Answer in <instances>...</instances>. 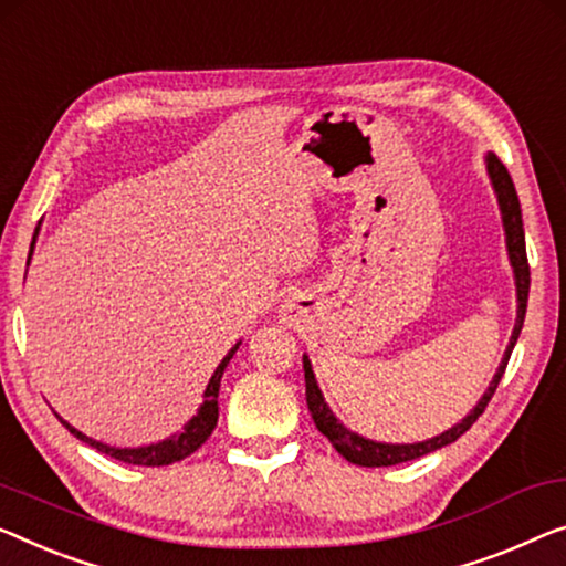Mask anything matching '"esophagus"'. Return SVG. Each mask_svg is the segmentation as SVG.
<instances>
[{"label": "esophagus", "instance_id": "esophagus-1", "mask_svg": "<svg viewBox=\"0 0 566 566\" xmlns=\"http://www.w3.org/2000/svg\"><path fill=\"white\" fill-rule=\"evenodd\" d=\"M284 319H290V323L292 319H297V305H292V302L290 305H284Z\"/></svg>", "mask_w": 566, "mask_h": 566}]
</instances>
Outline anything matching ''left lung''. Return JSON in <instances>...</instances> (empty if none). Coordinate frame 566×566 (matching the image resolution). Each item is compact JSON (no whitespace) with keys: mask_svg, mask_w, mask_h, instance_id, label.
<instances>
[{"mask_svg":"<svg viewBox=\"0 0 566 566\" xmlns=\"http://www.w3.org/2000/svg\"><path fill=\"white\" fill-rule=\"evenodd\" d=\"M488 172H491L493 188L499 192V202H501V213H503V226H505V243H509V256L513 264V274H516V292H518V317H516V327H513L509 350L499 366V374L488 386V391L483 394V399L470 415L454 424L452 429H447L440 437H432L427 442H417V444H381V442H370L358 437L350 429H345L340 421L333 417V411L327 409V403L323 399V394L317 389L315 374H312V366L305 356V394H307V407L310 415L315 419V424L319 432H323L337 452L343 454L348 462H356V465L364 468H389V465H399V462H409L417 460L421 454L440 450V447L450 444L458 440L460 434H465L468 429L475 424L478 417L483 415L488 401L493 399L495 389H499L501 378L505 374V366H509V358L513 353V345H516L521 327H524V317H526V302H528V284H531V272H528V259H526V239H524V221H521V202L516 196V188H513V180L505 165L501 163L495 155H488Z\"/></svg>","mask_w":566,"mask_h":566,"instance_id":"obj_1","label":"left lung"}]
</instances>
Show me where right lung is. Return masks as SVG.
<instances>
[{
    "label": "right lung",
    "mask_w": 566,
    "mask_h": 566,
    "mask_svg": "<svg viewBox=\"0 0 566 566\" xmlns=\"http://www.w3.org/2000/svg\"><path fill=\"white\" fill-rule=\"evenodd\" d=\"M30 254H32V249H30ZM235 350H239V345H235V348L229 353V356L221 360V366L216 368V374H213V378H210V384H208V389H206V401H202L198 417L190 419V424L185 427V432L175 434V437H170V440H165V442H159V444L137 447V450H119V447H108V444H101L96 440H91V437L81 434L78 429H73L61 417H57V419L63 421L67 432L75 434V437H78V440H83L86 444L96 447L98 452L108 454V458H114V460H119V462H129V465H145V468L172 465V462L185 460V458H188V454L196 452L198 447L206 442L210 434H213V429L218 424V389H221V376H223V370H226V366H229V360L233 358Z\"/></svg>",
    "instance_id": "add662e5"
}]
</instances>
